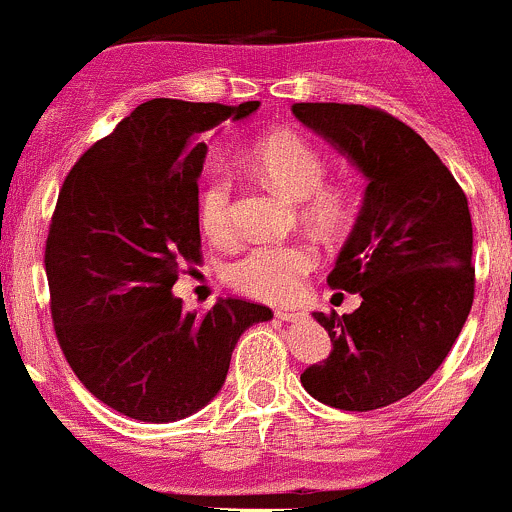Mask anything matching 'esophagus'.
<instances>
[{
    "label": "esophagus",
    "instance_id": "1",
    "mask_svg": "<svg viewBox=\"0 0 512 512\" xmlns=\"http://www.w3.org/2000/svg\"><path fill=\"white\" fill-rule=\"evenodd\" d=\"M303 313L301 311H296V308H276V318L278 321H286V323H293V321H298V318H301Z\"/></svg>",
    "mask_w": 512,
    "mask_h": 512
}]
</instances>
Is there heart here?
I'll return each instance as SVG.
<instances>
[{"label": "heart", "mask_w": 512, "mask_h": 512, "mask_svg": "<svg viewBox=\"0 0 512 512\" xmlns=\"http://www.w3.org/2000/svg\"><path fill=\"white\" fill-rule=\"evenodd\" d=\"M241 166L298 201L301 216L321 234H333L346 221L351 199L343 186L323 184L326 159L296 131L258 136L241 156ZM199 226L211 241L234 234V179L226 169H211L196 199ZM316 266V251L306 244H258L226 263L224 278L249 296L283 301L293 296L306 273Z\"/></svg>", "instance_id": "heart-1"}]
</instances>
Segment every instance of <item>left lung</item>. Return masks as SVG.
Segmentation results:
<instances>
[{"mask_svg":"<svg viewBox=\"0 0 512 512\" xmlns=\"http://www.w3.org/2000/svg\"><path fill=\"white\" fill-rule=\"evenodd\" d=\"M368 179L361 214L328 286L361 293L353 313H313L331 356L301 383L341 411H376L411 396L453 348L475 291L468 199L433 149L388 111L293 104Z\"/></svg>","mask_w":512,"mask_h":512,"instance_id":"8db88e82","label":"left lung"}]
</instances>
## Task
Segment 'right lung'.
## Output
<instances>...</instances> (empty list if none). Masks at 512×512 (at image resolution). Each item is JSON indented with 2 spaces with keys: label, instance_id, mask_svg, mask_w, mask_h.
I'll return each mask as SVG.
<instances>
[{
  "label": "right lung",
  "instance_id": "obj_1",
  "mask_svg": "<svg viewBox=\"0 0 512 512\" xmlns=\"http://www.w3.org/2000/svg\"><path fill=\"white\" fill-rule=\"evenodd\" d=\"M256 109L151 99L64 179L44 251L54 331L86 391L121 416L171 423L204 408L241 333L273 318L231 296L196 316L171 293L201 261L204 134Z\"/></svg>",
  "mask_w": 512,
  "mask_h": 512
}]
</instances>
